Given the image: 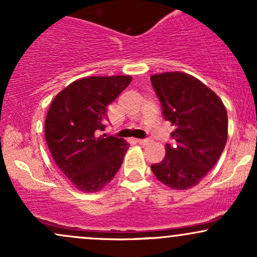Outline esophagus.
I'll return each mask as SVG.
<instances>
[{"label":"esophagus","mask_w":257,"mask_h":257,"mask_svg":"<svg viewBox=\"0 0 257 257\" xmlns=\"http://www.w3.org/2000/svg\"><path fill=\"white\" fill-rule=\"evenodd\" d=\"M138 144H140V145H147V144L151 143V139H137Z\"/></svg>","instance_id":"esophagus-1"}]
</instances>
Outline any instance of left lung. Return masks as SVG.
I'll return each instance as SVG.
<instances>
[{"label": "left lung", "mask_w": 257, "mask_h": 257, "mask_svg": "<svg viewBox=\"0 0 257 257\" xmlns=\"http://www.w3.org/2000/svg\"><path fill=\"white\" fill-rule=\"evenodd\" d=\"M163 116L175 126L176 146L166 145V157L151 169L173 190L193 187L219 161L227 141L228 119L222 100L210 88L184 72L151 76Z\"/></svg>", "instance_id": "8db88e82"}]
</instances>
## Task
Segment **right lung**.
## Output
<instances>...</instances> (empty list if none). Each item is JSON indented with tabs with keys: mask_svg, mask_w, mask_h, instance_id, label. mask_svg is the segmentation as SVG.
Listing matches in <instances>:
<instances>
[{
	"mask_svg": "<svg viewBox=\"0 0 257 257\" xmlns=\"http://www.w3.org/2000/svg\"><path fill=\"white\" fill-rule=\"evenodd\" d=\"M132 82L131 76H93L72 82L53 99L44 137L55 164L82 192H98L114 178L129 145L96 137L107 106Z\"/></svg>",
	"mask_w": 257,
	"mask_h": 257,
	"instance_id": "right-lung-1",
	"label": "right lung"
}]
</instances>
